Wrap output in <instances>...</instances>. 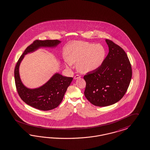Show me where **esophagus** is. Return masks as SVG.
I'll return each mask as SVG.
<instances>
[{
	"label": "esophagus",
	"mask_w": 150,
	"mask_h": 150,
	"mask_svg": "<svg viewBox=\"0 0 150 150\" xmlns=\"http://www.w3.org/2000/svg\"><path fill=\"white\" fill-rule=\"evenodd\" d=\"M81 77L79 76V75H76V76H75L74 77V79H79V78H80Z\"/></svg>",
	"instance_id": "obj_1"
}]
</instances>
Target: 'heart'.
<instances>
[{"label":"heart","mask_w":150,"mask_h":150,"mask_svg":"<svg viewBox=\"0 0 150 150\" xmlns=\"http://www.w3.org/2000/svg\"><path fill=\"white\" fill-rule=\"evenodd\" d=\"M67 55V67L77 63L78 71L82 73H87L97 71L103 65L107 51L100 44L75 41L68 46Z\"/></svg>","instance_id":"obj_1"}]
</instances>
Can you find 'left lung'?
Returning a JSON list of instances; mask_svg holds the SVG:
<instances>
[{"mask_svg":"<svg viewBox=\"0 0 150 150\" xmlns=\"http://www.w3.org/2000/svg\"><path fill=\"white\" fill-rule=\"evenodd\" d=\"M109 53L103 65L84 76V96L94 105L105 107L117 103L126 93L132 78V68L126 52L105 39Z\"/></svg>","mask_w":150,"mask_h":150,"instance_id":"8db88e82","label":"left lung"}]
</instances>
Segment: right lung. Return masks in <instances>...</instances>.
I'll return each instance as SVG.
<instances>
[{"instance_id": "1", "label": "right lung", "mask_w": 150, "mask_h": 150, "mask_svg": "<svg viewBox=\"0 0 150 150\" xmlns=\"http://www.w3.org/2000/svg\"><path fill=\"white\" fill-rule=\"evenodd\" d=\"M61 43L58 40H36L26 48L17 63L14 70L15 82L18 93L27 105L42 111H49L57 107L61 103L72 77L63 76L56 72L42 86L35 88L27 87L21 79L19 66L25 55L40 48H56Z\"/></svg>"}]
</instances>
